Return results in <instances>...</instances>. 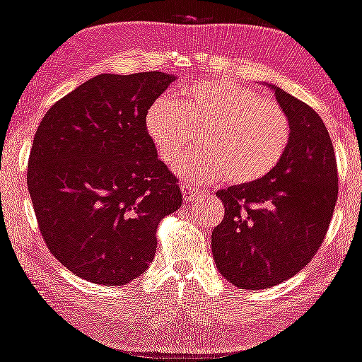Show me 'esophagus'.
Returning a JSON list of instances; mask_svg holds the SVG:
<instances>
[{"mask_svg":"<svg viewBox=\"0 0 362 362\" xmlns=\"http://www.w3.org/2000/svg\"><path fill=\"white\" fill-rule=\"evenodd\" d=\"M182 195H184L185 202H194L202 197V192L199 189H190V187H182Z\"/></svg>","mask_w":362,"mask_h":362,"instance_id":"esophagus-1","label":"esophagus"}]
</instances>
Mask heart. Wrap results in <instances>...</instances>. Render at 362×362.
I'll return each mask as SVG.
<instances>
[{
  "mask_svg": "<svg viewBox=\"0 0 362 362\" xmlns=\"http://www.w3.org/2000/svg\"><path fill=\"white\" fill-rule=\"evenodd\" d=\"M190 128H204L202 151L185 158L178 173L194 184L224 175L238 185L259 180L281 162L290 141L285 111L229 79L185 87L177 101L162 95L145 112V132L167 165H175L189 148Z\"/></svg>",
  "mask_w": 362,
  "mask_h": 362,
  "instance_id": "1",
  "label": "heart"
}]
</instances>
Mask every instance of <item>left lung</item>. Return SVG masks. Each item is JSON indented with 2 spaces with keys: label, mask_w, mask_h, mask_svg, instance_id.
Returning <instances> with one entry per match:
<instances>
[{
  "label": "left lung",
  "mask_w": 362,
  "mask_h": 362,
  "mask_svg": "<svg viewBox=\"0 0 362 362\" xmlns=\"http://www.w3.org/2000/svg\"><path fill=\"white\" fill-rule=\"evenodd\" d=\"M268 87L288 117V148L267 177L217 192L224 219L211 243L221 275L243 290L275 286L310 263L339 194L332 139L322 117L280 87Z\"/></svg>",
  "instance_id": "obj_1"
}]
</instances>
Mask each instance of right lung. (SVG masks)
<instances>
[{
	"instance_id": "1",
	"label": "right lung",
	"mask_w": 362,
	"mask_h": 362,
	"mask_svg": "<svg viewBox=\"0 0 362 362\" xmlns=\"http://www.w3.org/2000/svg\"><path fill=\"white\" fill-rule=\"evenodd\" d=\"M173 81L95 76L57 101L35 133L27 184L38 228L52 255L87 281L123 286L143 275L160 221L182 206L145 132L148 106Z\"/></svg>"
}]
</instances>
